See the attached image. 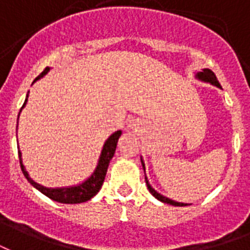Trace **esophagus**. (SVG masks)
<instances>
[{"mask_svg": "<svg viewBox=\"0 0 250 250\" xmlns=\"http://www.w3.org/2000/svg\"><path fill=\"white\" fill-rule=\"evenodd\" d=\"M126 127L129 129V130H136V129L140 127V123H138L137 120H132V121H129V123H127Z\"/></svg>", "mask_w": 250, "mask_h": 250, "instance_id": "obj_1", "label": "esophagus"}]
</instances>
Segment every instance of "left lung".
Instances as JSON below:
<instances>
[{"label":"left lung","instance_id":"left-lung-1","mask_svg":"<svg viewBox=\"0 0 250 250\" xmlns=\"http://www.w3.org/2000/svg\"><path fill=\"white\" fill-rule=\"evenodd\" d=\"M195 79L199 80V82L208 83V84H212V85H215V87L223 89L220 85V83L217 82L216 75L213 74L209 68H203L202 71H198V72L195 74ZM141 163H142V168H144V171H145V162H144V158H142V157H141ZM145 182H146V186H147V189L150 191V194L153 195L155 199H158L159 202L170 204V206H174V207H185V206H188L187 203H181V202H175V200H172V199L166 198V196H163L162 194H159L158 191H155V189L153 188V186L149 183V179H147V176H146V171H145Z\"/></svg>","mask_w":250,"mask_h":250}]
</instances>
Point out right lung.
Returning a JSON list of instances; mask_svg holds the SVG:
<instances>
[{
  "label": "right lung",
  "mask_w": 250,
  "mask_h": 250,
  "mask_svg": "<svg viewBox=\"0 0 250 250\" xmlns=\"http://www.w3.org/2000/svg\"><path fill=\"white\" fill-rule=\"evenodd\" d=\"M50 67H46V69L43 71L42 74L39 75L38 78L35 79L33 82V84L39 79H42L44 75L48 74L50 71ZM27 97L29 95H26V100L22 105V108L20 110V114L22 112V109L25 108L26 104H27ZM20 114H18V118H20ZM18 129V126H17ZM123 132L121 130H117L114 132L113 134H110L106 141L103 145V149H101L100 157H99V161H97V165L93 172L91 175L88 176L87 179H84L82 183H78L75 186H65V187H44V186L39 185L37 182L31 179V176L29 175V171L26 170L25 165H23V161H22V153H21L20 146H18V155H20V163L21 168H22V172L25 178L29 181V183L33 187L41 191L43 195H46L47 198L55 200L58 203H64V204H78V203H84V202H88L89 199H92L95 195L100 191L101 186L104 183L105 175H106V171H108V166H109L110 161L113 158L114 151H116V147H117L118 138L121 137Z\"/></svg>",
  "instance_id": "1"
}]
</instances>
